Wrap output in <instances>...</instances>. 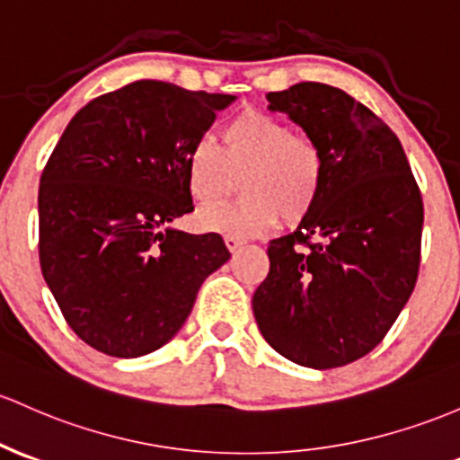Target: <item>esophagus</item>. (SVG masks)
Instances as JSON below:
<instances>
[{
	"instance_id": "1",
	"label": "esophagus",
	"mask_w": 460,
	"mask_h": 460,
	"mask_svg": "<svg viewBox=\"0 0 460 460\" xmlns=\"http://www.w3.org/2000/svg\"><path fill=\"white\" fill-rule=\"evenodd\" d=\"M225 244L229 251H238L244 244V240L238 238V235H225Z\"/></svg>"
}]
</instances>
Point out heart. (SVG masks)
Returning <instances> with one entry per match:
<instances>
[{
  "label": "heart",
  "mask_w": 460,
  "mask_h": 460,
  "mask_svg": "<svg viewBox=\"0 0 460 460\" xmlns=\"http://www.w3.org/2000/svg\"><path fill=\"white\" fill-rule=\"evenodd\" d=\"M242 175L246 194L205 207L196 222L205 231L260 235L284 216L304 220L319 203L325 164L310 139L292 135L290 126L264 111L246 109L220 128V148L200 137L185 156V181L199 203H211L235 188Z\"/></svg>",
  "instance_id": "heart-1"
}]
</instances>
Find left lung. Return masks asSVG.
Instances as JSON below:
<instances>
[{
  "label": "left lung",
  "mask_w": 460,
  "mask_h": 460,
  "mask_svg": "<svg viewBox=\"0 0 460 460\" xmlns=\"http://www.w3.org/2000/svg\"><path fill=\"white\" fill-rule=\"evenodd\" d=\"M266 100L321 150L325 181L295 234L270 240L253 314L277 353L334 369L367 356L412 295L421 194L397 135L342 89L299 83Z\"/></svg>",
  "instance_id": "left-lung-1"
}]
</instances>
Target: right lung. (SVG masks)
<instances>
[{
  "mask_svg": "<svg viewBox=\"0 0 460 460\" xmlns=\"http://www.w3.org/2000/svg\"><path fill=\"white\" fill-rule=\"evenodd\" d=\"M235 95L137 80L67 124L39 188V260L69 327L93 349L139 358L172 341L229 260L218 234L172 226L194 211L190 146Z\"/></svg>",
  "mask_w": 460,
  "mask_h": 460,
  "instance_id": "1",
  "label": "right lung"
}]
</instances>
